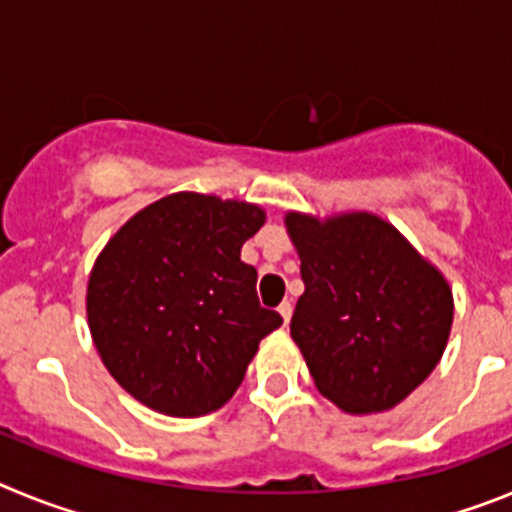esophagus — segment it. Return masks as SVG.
<instances>
[{
	"label": "esophagus",
	"instance_id": "esophagus-1",
	"mask_svg": "<svg viewBox=\"0 0 512 512\" xmlns=\"http://www.w3.org/2000/svg\"><path fill=\"white\" fill-rule=\"evenodd\" d=\"M279 315H282L284 325H287L289 318H292V305H289V302H282V305H279Z\"/></svg>",
	"mask_w": 512,
	"mask_h": 512
}]
</instances>
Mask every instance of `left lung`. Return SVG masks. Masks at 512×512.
<instances>
[{"instance_id": "1", "label": "left lung", "mask_w": 512, "mask_h": 512, "mask_svg": "<svg viewBox=\"0 0 512 512\" xmlns=\"http://www.w3.org/2000/svg\"><path fill=\"white\" fill-rule=\"evenodd\" d=\"M284 225L305 282L289 333L312 382L343 413L392 410L441 361L454 323L449 282L372 212H287Z\"/></svg>"}]
</instances>
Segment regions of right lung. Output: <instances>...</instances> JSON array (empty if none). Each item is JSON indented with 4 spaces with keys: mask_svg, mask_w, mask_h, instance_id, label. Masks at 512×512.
<instances>
[{
    "mask_svg": "<svg viewBox=\"0 0 512 512\" xmlns=\"http://www.w3.org/2000/svg\"><path fill=\"white\" fill-rule=\"evenodd\" d=\"M264 223L251 202L176 192L102 248L87 284L89 333L107 372L146 408L171 418L223 408L261 338L282 325L241 261Z\"/></svg>",
    "mask_w": 512,
    "mask_h": 512,
    "instance_id": "obj_1",
    "label": "right lung"
}]
</instances>
